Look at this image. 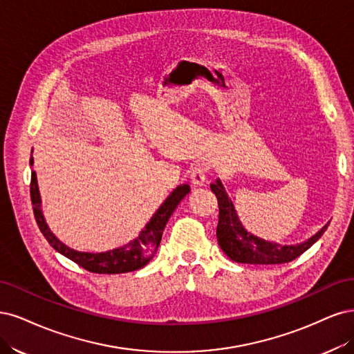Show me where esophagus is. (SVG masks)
<instances>
[{
	"instance_id": "esophagus-1",
	"label": "esophagus",
	"mask_w": 354,
	"mask_h": 354,
	"mask_svg": "<svg viewBox=\"0 0 354 354\" xmlns=\"http://www.w3.org/2000/svg\"><path fill=\"white\" fill-rule=\"evenodd\" d=\"M189 179H191L194 187H203L204 184H206V179H207L206 166L197 165L196 167H192L189 172Z\"/></svg>"
}]
</instances>
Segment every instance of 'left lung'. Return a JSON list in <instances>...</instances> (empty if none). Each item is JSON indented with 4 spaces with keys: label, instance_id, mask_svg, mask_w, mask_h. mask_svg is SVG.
Listing matches in <instances>:
<instances>
[{
    "label": "left lung",
    "instance_id": "obj_1",
    "mask_svg": "<svg viewBox=\"0 0 354 354\" xmlns=\"http://www.w3.org/2000/svg\"><path fill=\"white\" fill-rule=\"evenodd\" d=\"M219 204V223L216 230L218 243L222 252L236 263L247 265H279L301 256L306 250H309L319 238L326 231L328 223L321 231L310 236L307 241L295 245H281L277 243L265 241L253 234L244 230L243 223L239 222L238 214L232 201L218 179L216 184L210 185Z\"/></svg>",
    "mask_w": 354,
    "mask_h": 354
}]
</instances>
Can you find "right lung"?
I'll list each match as a JSON object with an SVG mask.
<instances>
[{"label":"right lung","mask_w":354,"mask_h":354,"mask_svg":"<svg viewBox=\"0 0 354 354\" xmlns=\"http://www.w3.org/2000/svg\"><path fill=\"white\" fill-rule=\"evenodd\" d=\"M32 165L33 158L30 157V166ZM188 192L189 185L185 184L179 185L176 189H174L172 194H170L162 206L153 214V218L145 225L141 234L135 239H132L131 243L104 253H85L76 252V250L67 247L51 232L42 214L41 196L38 189L35 170H32L30 176V200L33 206V214H35V219L41 232L47 238V241L55 252H59L60 254L71 259L81 268L93 273H127L144 268L157 253V248L160 245L163 230L169 218L172 216V213L178 207V204L184 200Z\"/></svg>","instance_id":"add662e5"}]
</instances>
